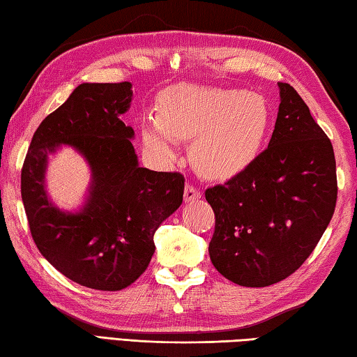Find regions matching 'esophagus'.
I'll use <instances>...</instances> for the list:
<instances>
[{"label": "esophagus", "instance_id": "34e87169", "mask_svg": "<svg viewBox=\"0 0 357 357\" xmlns=\"http://www.w3.org/2000/svg\"><path fill=\"white\" fill-rule=\"evenodd\" d=\"M183 196H185V202H195V201H197V199H201V196H202V191H201V190H197L195 185L186 183Z\"/></svg>", "mask_w": 357, "mask_h": 357}]
</instances>
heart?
Listing matches in <instances>:
<instances>
[{
  "instance_id": "obj_1",
  "label": "heart",
  "mask_w": 357,
  "mask_h": 357,
  "mask_svg": "<svg viewBox=\"0 0 357 357\" xmlns=\"http://www.w3.org/2000/svg\"><path fill=\"white\" fill-rule=\"evenodd\" d=\"M271 127V108L259 93L192 84L161 93L160 114L141 125L142 144L160 160L174 155L175 139H190L191 160L201 174L229 178L259 155Z\"/></svg>"
}]
</instances>
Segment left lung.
Instances as JSON below:
<instances>
[{
	"label": "left lung",
	"mask_w": 357,
	"mask_h": 357,
	"mask_svg": "<svg viewBox=\"0 0 357 357\" xmlns=\"http://www.w3.org/2000/svg\"><path fill=\"white\" fill-rule=\"evenodd\" d=\"M268 147L224 185L205 191L215 211L208 252L243 287L280 282L314 251L334 215L335 156L329 137L290 84Z\"/></svg>",
	"instance_id": "1"
}]
</instances>
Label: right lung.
<instances>
[{
    "instance_id": "add662e5",
    "label": "right lung",
    "mask_w": 357,
    "mask_h": 357,
    "mask_svg": "<svg viewBox=\"0 0 357 357\" xmlns=\"http://www.w3.org/2000/svg\"><path fill=\"white\" fill-rule=\"evenodd\" d=\"M131 83H83L43 119L22 169V199L37 249L56 270L93 290L117 291L147 270L153 235L183 201L185 177L137 165L135 131L121 121ZM61 143L90 162L84 208L62 212L47 201L45 169Z\"/></svg>"
}]
</instances>
